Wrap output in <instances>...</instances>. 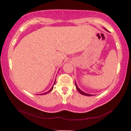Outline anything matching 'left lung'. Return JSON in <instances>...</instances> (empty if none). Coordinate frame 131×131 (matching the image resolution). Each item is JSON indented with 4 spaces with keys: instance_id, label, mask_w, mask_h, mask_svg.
<instances>
[{
    "instance_id": "left-lung-1",
    "label": "left lung",
    "mask_w": 131,
    "mask_h": 131,
    "mask_svg": "<svg viewBox=\"0 0 131 131\" xmlns=\"http://www.w3.org/2000/svg\"><path fill=\"white\" fill-rule=\"evenodd\" d=\"M104 29L105 30H107L106 29H105V28H104ZM75 85H76V89H77V90H78V91H79V92L80 93V94H81L83 95H85V96H92V95H91V94H87V93H85V92H84L83 91H82V90H80V89L79 88V87L78 86V85H77V83H76V81H75Z\"/></svg>"
}]
</instances>
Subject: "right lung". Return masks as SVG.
I'll return each mask as SVG.
<instances>
[{
  "label": "right lung",
  "instance_id": "right-lung-1",
  "mask_svg": "<svg viewBox=\"0 0 131 131\" xmlns=\"http://www.w3.org/2000/svg\"><path fill=\"white\" fill-rule=\"evenodd\" d=\"M55 81L54 82V83H53V85H55ZM53 85L52 86V88H51V89H50L49 91H47V92H46L43 93V94H39V95H46V94H48V93H49V92H51V91H52V89H53ZM37 95H38V94H37Z\"/></svg>",
  "mask_w": 131,
  "mask_h": 131
}]
</instances>
